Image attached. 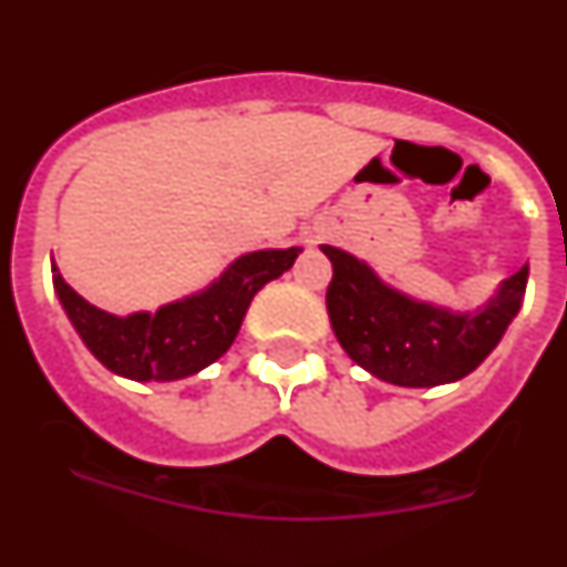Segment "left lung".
Wrapping results in <instances>:
<instances>
[{"label": "left lung", "mask_w": 567, "mask_h": 567, "mask_svg": "<svg viewBox=\"0 0 567 567\" xmlns=\"http://www.w3.org/2000/svg\"><path fill=\"white\" fill-rule=\"evenodd\" d=\"M332 260L327 309L343 352L392 385L432 389L471 374L503 340L523 307L528 264L474 312L440 307L385 284L365 260L323 244Z\"/></svg>", "instance_id": "1"}]
</instances>
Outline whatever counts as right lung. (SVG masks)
Here are the masks:
<instances>
[{
  "mask_svg": "<svg viewBox=\"0 0 567 567\" xmlns=\"http://www.w3.org/2000/svg\"><path fill=\"white\" fill-rule=\"evenodd\" d=\"M300 247L258 249L235 258L213 284L164 303L155 312L113 315L93 307L53 264V289L64 315L93 358L138 383H167L198 374L233 346L255 295L292 269Z\"/></svg>",
  "mask_w": 567,
  "mask_h": 567,
  "instance_id": "add662e5",
  "label": "right lung"
}]
</instances>
